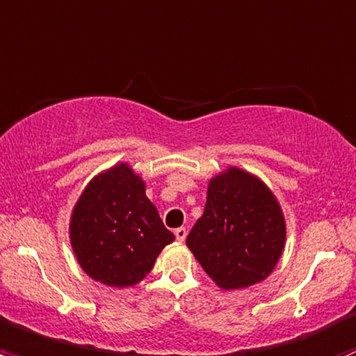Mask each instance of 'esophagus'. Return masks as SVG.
Masks as SVG:
<instances>
[{
	"label": "esophagus",
	"mask_w": 356,
	"mask_h": 356,
	"mask_svg": "<svg viewBox=\"0 0 356 356\" xmlns=\"http://www.w3.org/2000/svg\"><path fill=\"white\" fill-rule=\"evenodd\" d=\"M174 234H175V238H177V241H184L186 239V236H188V231H186V227H177L174 231Z\"/></svg>",
	"instance_id": "1"
}]
</instances>
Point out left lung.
<instances>
[{"mask_svg":"<svg viewBox=\"0 0 356 356\" xmlns=\"http://www.w3.org/2000/svg\"><path fill=\"white\" fill-rule=\"evenodd\" d=\"M284 241V217L270 189L231 167L208 184L204 211L186 245L220 288L239 289L274 270Z\"/></svg>","mask_w":356,"mask_h":356,"instance_id":"left-lung-1","label":"left lung"}]
</instances>
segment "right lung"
I'll return each instance as SVG.
<instances>
[{
  "label": "right lung",
  "mask_w": 356,
  "mask_h": 356,
  "mask_svg": "<svg viewBox=\"0 0 356 356\" xmlns=\"http://www.w3.org/2000/svg\"><path fill=\"white\" fill-rule=\"evenodd\" d=\"M70 241L89 277L127 288L149 274L174 234L146 198L143 179L120 163L84 189L72 213Z\"/></svg>",
  "instance_id": "obj_1"
}]
</instances>
